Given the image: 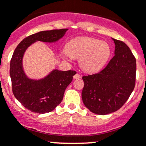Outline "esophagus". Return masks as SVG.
Wrapping results in <instances>:
<instances>
[{
	"instance_id": "obj_1",
	"label": "esophagus",
	"mask_w": 146,
	"mask_h": 146,
	"mask_svg": "<svg viewBox=\"0 0 146 146\" xmlns=\"http://www.w3.org/2000/svg\"><path fill=\"white\" fill-rule=\"evenodd\" d=\"M73 78H74V79H79V78H80V76L78 74V73H76V75H74V76H73Z\"/></svg>"
}]
</instances>
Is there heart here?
I'll return each instance as SVG.
<instances>
[{
	"label": "heart",
	"mask_w": 146,
	"mask_h": 146,
	"mask_svg": "<svg viewBox=\"0 0 146 146\" xmlns=\"http://www.w3.org/2000/svg\"><path fill=\"white\" fill-rule=\"evenodd\" d=\"M111 49L104 41L88 36L74 38L68 42L61 52L64 59H79L80 68L88 73H95L102 68L108 61Z\"/></svg>",
	"instance_id": "obj_1"
}]
</instances>
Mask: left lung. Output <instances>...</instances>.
<instances>
[{"mask_svg":"<svg viewBox=\"0 0 146 146\" xmlns=\"http://www.w3.org/2000/svg\"><path fill=\"white\" fill-rule=\"evenodd\" d=\"M114 56L99 73L83 76L82 100L92 113L100 115L117 111L133 92L136 82V62L124 42L113 39Z\"/></svg>","mask_w":146,"mask_h":146,"instance_id":"left-lung-1","label":"left lung"}]
</instances>
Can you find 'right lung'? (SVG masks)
<instances>
[{"label":"right lung","mask_w":146,"mask_h":146,"mask_svg":"<svg viewBox=\"0 0 146 146\" xmlns=\"http://www.w3.org/2000/svg\"><path fill=\"white\" fill-rule=\"evenodd\" d=\"M67 31L68 29H61L37 32L25 38L15 49L10 65L13 92L16 99L29 111L39 114L53 111L62 101L65 90L76 72L54 69L42 78H29L23 68L25 53L36 42L56 43Z\"/></svg>","instance_id":"1"}]
</instances>
